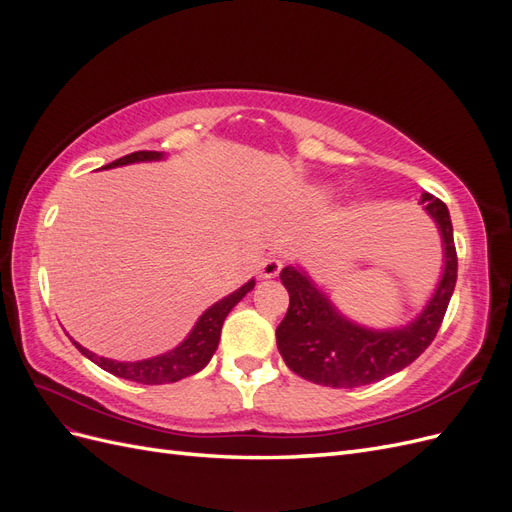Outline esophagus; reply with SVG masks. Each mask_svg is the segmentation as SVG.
<instances>
[{
    "label": "esophagus",
    "instance_id": "34e87169",
    "mask_svg": "<svg viewBox=\"0 0 512 512\" xmlns=\"http://www.w3.org/2000/svg\"><path fill=\"white\" fill-rule=\"evenodd\" d=\"M284 267V262L277 258V256H269L260 262V277H265V280H269V277H277L280 275Z\"/></svg>",
    "mask_w": 512,
    "mask_h": 512
}]
</instances>
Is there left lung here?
I'll use <instances>...</instances> for the list:
<instances>
[{"instance_id":"left-lung-1","label":"left lung","mask_w":512,"mask_h":512,"mask_svg":"<svg viewBox=\"0 0 512 512\" xmlns=\"http://www.w3.org/2000/svg\"><path fill=\"white\" fill-rule=\"evenodd\" d=\"M427 213L436 220L444 243V273L414 322L391 331H371L337 312L307 273L286 267L280 280L290 294V305L275 331L277 348L294 374L331 389H356L378 382L408 367L433 342L444 320L457 282V250L453 224L440 198L423 194Z\"/></svg>"}]
</instances>
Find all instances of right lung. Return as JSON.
<instances>
[{
    "label": "right lung",
    "instance_id": "obj_1",
    "mask_svg": "<svg viewBox=\"0 0 512 512\" xmlns=\"http://www.w3.org/2000/svg\"><path fill=\"white\" fill-rule=\"evenodd\" d=\"M147 160H162L160 151H134L130 156H123L111 164H106L102 168H115L123 164H132V162H147ZM254 280L243 284L239 290H235L222 301L211 305L207 312L198 318L194 324L192 333L188 339L166 354L153 356V359L147 361H134V363H121L113 359H104V356H98L94 352H89L81 344L72 342L76 348L85 354L89 361H94L98 367H102L108 374H113L123 380H132V382H141V384H168V382H177L181 378H188L196 371L203 369L209 361L213 352L218 350L220 342V333H222V324L228 316V312L235 307L247 292L254 288Z\"/></svg>",
    "mask_w": 512,
    "mask_h": 512
}]
</instances>
